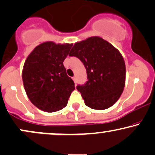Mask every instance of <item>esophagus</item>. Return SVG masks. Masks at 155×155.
I'll use <instances>...</instances> for the list:
<instances>
[{
	"instance_id": "34e87169",
	"label": "esophagus",
	"mask_w": 155,
	"mask_h": 155,
	"mask_svg": "<svg viewBox=\"0 0 155 155\" xmlns=\"http://www.w3.org/2000/svg\"><path fill=\"white\" fill-rule=\"evenodd\" d=\"M73 80H74V83H76V78L75 77V76H74V77H73Z\"/></svg>"
}]
</instances>
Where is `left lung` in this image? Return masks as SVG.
I'll return each mask as SVG.
<instances>
[{"label": "left lung", "instance_id": "left-lung-1", "mask_svg": "<svg viewBox=\"0 0 155 155\" xmlns=\"http://www.w3.org/2000/svg\"><path fill=\"white\" fill-rule=\"evenodd\" d=\"M82 62L87 81L76 89L88 107L104 110L120 98L125 83V63L120 52L100 37L77 42L69 53Z\"/></svg>", "mask_w": 155, "mask_h": 155}]
</instances>
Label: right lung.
Returning a JSON list of instances; mask_svg holds the SVG:
<instances>
[{
    "mask_svg": "<svg viewBox=\"0 0 155 155\" xmlns=\"http://www.w3.org/2000/svg\"><path fill=\"white\" fill-rule=\"evenodd\" d=\"M72 46L44 42L37 46L25 62V90L32 104L42 111L63 109L75 90L74 81L68 76L63 65Z\"/></svg>",
    "mask_w": 155,
    "mask_h": 155,
    "instance_id": "1",
    "label": "right lung"
}]
</instances>
